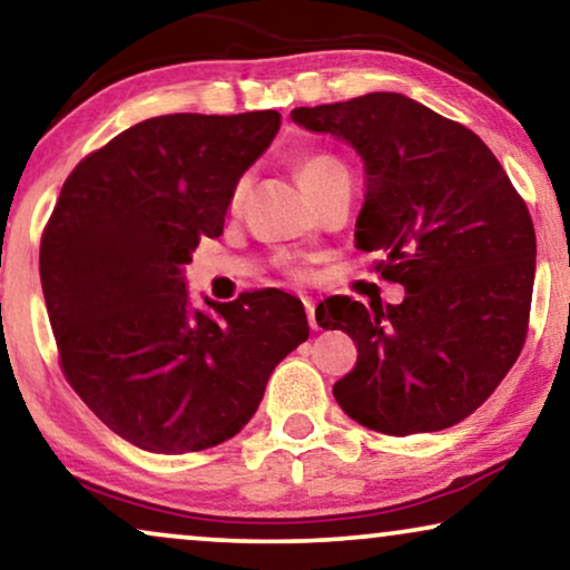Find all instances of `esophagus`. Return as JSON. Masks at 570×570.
<instances>
[{
	"label": "esophagus",
	"instance_id": "esophagus-1",
	"mask_svg": "<svg viewBox=\"0 0 570 570\" xmlns=\"http://www.w3.org/2000/svg\"><path fill=\"white\" fill-rule=\"evenodd\" d=\"M302 302H305V309H307V321H309V328L317 331V328H321V325H317V321H315V302L309 299V297H305V299H302Z\"/></svg>",
	"mask_w": 570,
	"mask_h": 570
}]
</instances>
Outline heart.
I'll use <instances>...</instances> for the list:
<instances>
[{
	"mask_svg": "<svg viewBox=\"0 0 570 570\" xmlns=\"http://www.w3.org/2000/svg\"><path fill=\"white\" fill-rule=\"evenodd\" d=\"M336 169H344V164H341L336 156L323 154V150H313V154L299 156L297 164H294V171H297L299 185L305 187L307 195L313 193V189L321 187L323 181L328 179ZM245 187H247V181L242 179L237 189H234V203L242 200V195H245Z\"/></svg>",
	"mask_w": 570,
	"mask_h": 570,
	"instance_id": "obj_1",
	"label": "heart"
}]
</instances>
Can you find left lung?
<instances>
[{
	"instance_id": "8db88e82",
	"label": "left lung",
	"mask_w": 570,
	"mask_h": 570,
	"mask_svg": "<svg viewBox=\"0 0 570 570\" xmlns=\"http://www.w3.org/2000/svg\"><path fill=\"white\" fill-rule=\"evenodd\" d=\"M292 119L360 154L356 249L381 255V276L406 292L401 305H317V325L356 344L333 396L385 435L453 428L492 396L527 338L537 268L527 203L472 130L404 94L299 106Z\"/></svg>"
}]
</instances>
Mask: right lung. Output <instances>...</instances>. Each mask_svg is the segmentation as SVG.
Wrapping results in <instances>:
<instances>
[{
    "mask_svg": "<svg viewBox=\"0 0 570 570\" xmlns=\"http://www.w3.org/2000/svg\"><path fill=\"white\" fill-rule=\"evenodd\" d=\"M278 111L166 114L75 166L41 237V286L62 373L111 432L150 453L206 451L261 406L309 336L281 289L189 305L185 265L222 237L242 174Z\"/></svg>",
    "mask_w": 570,
    "mask_h": 570,
    "instance_id": "obj_1",
    "label": "right lung"
}]
</instances>
